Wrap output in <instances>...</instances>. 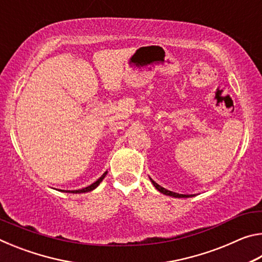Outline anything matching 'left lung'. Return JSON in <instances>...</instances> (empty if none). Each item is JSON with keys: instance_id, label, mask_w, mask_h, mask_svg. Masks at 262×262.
<instances>
[{"instance_id": "8db88e82", "label": "left lung", "mask_w": 262, "mask_h": 262, "mask_svg": "<svg viewBox=\"0 0 262 262\" xmlns=\"http://www.w3.org/2000/svg\"><path fill=\"white\" fill-rule=\"evenodd\" d=\"M150 180H151L152 185L156 187V189H158L159 192L165 194V195H168V196H173V198H188V196H192V195H186V194H178V193H174V192H171V190H167L164 187H162V186H159L157 183H155V181L150 178Z\"/></svg>"}]
</instances>
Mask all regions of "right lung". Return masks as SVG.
<instances>
[{
    "instance_id": "right-lung-1",
    "label": "right lung",
    "mask_w": 262,
    "mask_h": 262,
    "mask_svg": "<svg viewBox=\"0 0 262 262\" xmlns=\"http://www.w3.org/2000/svg\"><path fill=\"white\" fill-rule=\"evenodd\" d=\"M107 174V171L105 172V173L100 177V178L95 181L94 184H91L90 186H88L85 188H82V189H76V190H61V192H66V193H74V194H78V193H86V192H91V190H94L96 187H98V185L103 181V179L105 178V176Z\"/></svg>"
}]
</instances>
